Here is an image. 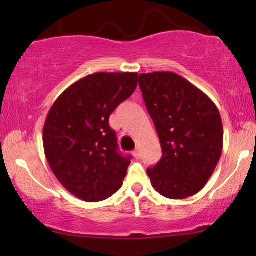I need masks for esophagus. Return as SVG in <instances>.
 <instances>
[{
	"label": "esophagus",
	"instance_id": "34e87169",
	"mask_svg": "<svg viewBox=\"0 0 256 256\" xmlns=\"http://www.w3.org/2000/svg\"><path fill=\"white\" fill-rule=\"evenodd\" d=\"M132 156H134L135 160H140V157H141V154H140V150H138V149L134 150V152H132Z\"/></svg>",
	"mask_w": 256,
	"mask_h": 256
}]
</instances>
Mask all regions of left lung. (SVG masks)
<instances>
[{
  "label": "left lung",
  "instance_id": "1",
  "mask_svg": "<svg viewBox=\"0 0 256 256\" xmlns=\"http://www.w3.org/2000/svg\"><path fill=\"white\" fill-rule=\"evenodd\" d=\"M138 85L163 152L160 162L146 169L154 188L170 199L198 194L222 157L224 129L218 108L174 72L142 73Z\"/></svg>",
  "mask_w": 256,
  "mask_h": 256
}]
</instances>
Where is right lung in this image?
<instances>
[{
    "mask_svg": "<svg viewBox=\"0 0 256 256\" xmlns=\"http://www.w3.org/2000/svg\"><path fill=\"white\" fill-rule=\"evenodd\" d=\"M138 73L98 72L78 80L52 104L43 144L52 172L84 202H101L122 186L130 156L118 150L110 116L138 86Z\"/></svg>",
    "mask_w": 256,
    "mask_h": 256,
    "instance_id": "obj_1",
    "label": "right lung"
}]
</instances>
